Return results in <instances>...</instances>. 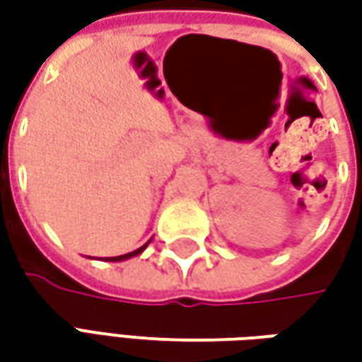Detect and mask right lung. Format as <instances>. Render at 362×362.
Here are the masks:
<instances>
[{
  "mask_svg": "<svg viewBox=\"0 0 362 362\" xmlns=\"http://www.w3.org/2000/svg\"><path fill=\"white\" fill-rule=\"evenodd\" d=\"M151 243V240L145 243V245H141L139 250H134V252H129V254H122V256H117V257H106V262H122V259H129V257H134L139 256V254H143L145 252V247Z\"/></svg>",
  "mask_w": 362,
  "mask_h": 362,
  "instance_id": "obj_1",
  "label": "right lung"
}]
</instances>
